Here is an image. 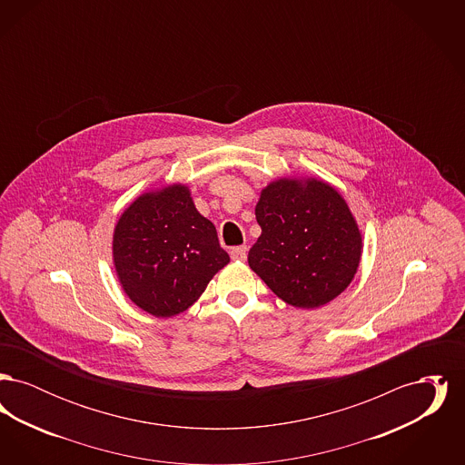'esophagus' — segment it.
I'll return each mask as SVG.
<instances>
[{"instance_id":"34e87169","label":"esophagus","mask_w":465,"mask_h":465,"mask_svg":"<svg viewBox=\"0 0 465 465\" xmlns=\"http://www.w3.org/2000/svg\"><path fill=\"white\" fill-rule=\"evenodd\" d=\"M230 256H232L233 262H245V258H247V247H245V245L233 247V249L230 251Z\"/></svg>"}]
</instances>
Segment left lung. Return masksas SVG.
<instances>
[{
	"label": "left lung",
	"instance_id": "obj_1",
	"mask_svg": "<svg viewBox=\"0 0 465 465\" xmlns=\"http://www.w3.org/2000/svg\"><path fill=\"white\" fill-rule=\"evenodd\" d=\"M262 235L247 262L281 300L317 309L343 292L361 260V233L328 183L279 179L256 203Z\"/></svg>",
	"mask_w": 465,
	"mask_h": 465
}]
</instances>
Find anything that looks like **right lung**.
Returning <instances> with one entry per match:
<instances>
[{
	"instance_id": "add662e5",
	"label": "right lung",
	"mask_w": 465,
	"mask_h": 465,
	"mask_svg": "<svg viewBox=\"0 0 465 465\" xmlns=\"http://www.w3.org/2000/svg\"><path fill=\"white\" fill-rule=\"evenodd\" d=\"M118 279L137 307L156 317L188 309L230 262L216 226L174 184L134 202L113 235Z\"/></svg>"
}]
</instances>
